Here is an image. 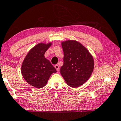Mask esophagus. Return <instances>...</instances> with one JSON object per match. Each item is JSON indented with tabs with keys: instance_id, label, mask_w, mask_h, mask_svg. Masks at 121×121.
Wrapping results in <instances>:
<instances>
[{
	"instance_id": "34e87169",
	"label": "esophagus",
	"mask_w": 121,
	"mask_h": 121,
	"mask_svg": "<svg viewBox=\"0 0 121 121\" xmlns=\"http://www.w3.org/2000/svg\"><path fill=\"white\" fill-rule=\"evenodd\" d=\"M54 67L56 68V71H59V65H55V66H54Z\"/></svg>"
}]
</instances>
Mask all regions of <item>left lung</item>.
Listing matches in <instances>:
<instances>
[{"label":"left lung","instance_id":"obj_1","mask_svg":"<svg viewBox=\"0 0 121 121\" xmlns=\"http://www.w3.org/2000/svg\"><path fill=\"white\" fill-rule=\"evenodd\" d=\"M64 53L60 72L68 86L77 87L89 80L94 67L93 56L81 43L66 40L61 43Z\"/></svg>","mask_w":121,"mask_h":121}]
</instances>
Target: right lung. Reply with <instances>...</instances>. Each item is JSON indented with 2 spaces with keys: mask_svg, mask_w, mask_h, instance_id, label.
<instances>
[{
  "mask_svg": "<svg viewBox=\"0 0 121 121\" xmlns=\"http://www.w3.org/2000/svg\"><path fill=\"white\" fill-rule=\"evenodd\" d=\"M52 44V43H41L36 45L22 62V76L29 84L38 89L44 87L51 74L56 72V68L44 56Z\"/></svg>",
  "mask_w": 121,
  "mask_h": 121,
  "instance_id": "1",
  "label": "right lung"
}]
</instances>
